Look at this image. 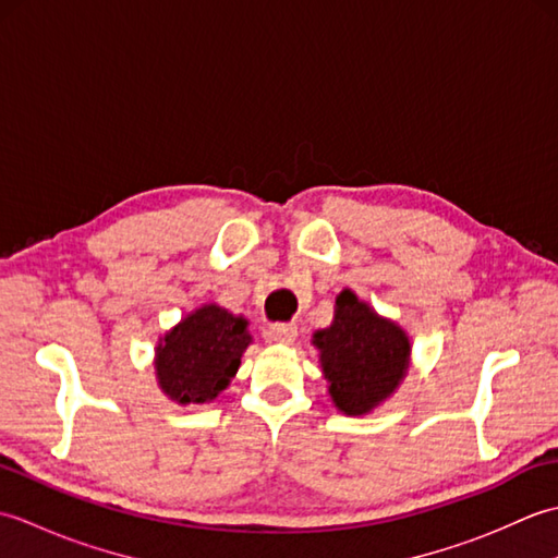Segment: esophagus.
I'll use <instances>...</instances> for the list:
<instances>
[{
    "label": "esophagus",
    "instance_id": "1",
    "mask_svg": "<svg viewBox=\"0 0 558 558\" xmlns=\"http://www.w3.org/2000/svg\"><path fill=\"white\" fill-rule=\"evenodd\" d=\"M268 338L276 340V342H282V345H290V342H294V338H298V326H294V324H272L268 328Z\"/></svg>",
    "mask_w": 558,
    "mask_h": 558
}]
</instances>
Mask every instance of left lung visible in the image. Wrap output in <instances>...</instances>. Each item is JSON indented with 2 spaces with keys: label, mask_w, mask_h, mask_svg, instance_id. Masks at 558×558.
<instances>
[{
  "label": "left lung",
  "mask_w": 558,
  "mask_h": 558,
  "mask_svg": "<svg viewBox=\"0 0 558 558\" xmlns=\"http://www.w3.org/2000/svg\"><path fill=\"white\" fill-rule=\"evenodd\" d=\"M314 342L322 350L328 393L345 414H366L376 408L408 372V336L376 316L350 290L338 294L333 324L318 330Z\"/></svg>",
  "instance_id": "obj_1"
}]
</instances>
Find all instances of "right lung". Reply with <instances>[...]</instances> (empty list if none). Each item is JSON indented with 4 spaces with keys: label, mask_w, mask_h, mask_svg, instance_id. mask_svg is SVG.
I'll list each match as a JSON object with an SVG mask.
<instances>
[{
    "label": "right lung",
    "mask_w": 558,
    "mask_h": 558,
    "mask_svg": "<svg viewBox=\"0 0 558 558\" xmlns=\"http://www.w3.org/2000/svg\"><path fill=\"white\" fill-rule=\"evenodd\" d=\"M248 340L244 318L216 304L189 314L158 345L156 372L165 396L182 405L216 400L240 369Z\"/></svg>",
    "instance_id": "obj_1"
}]
</instances>
